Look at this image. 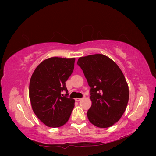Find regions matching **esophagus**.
Listing matches in <instances>:
<instances>
[{
  "label": "esophagus",
  "instance_id": "obj_1",
  "mask_svg": "<svg viewBox=\"0 0 156 156\" xmlns=\"http://www.w3.org/2000/svg\"><path fill=\"white\" fill-rule=\"evenodd\" d=\"M75 100H76V101H80L82 100V98H75Z\"/></svg>",
  "mask_w": 156,
  "mask_h": 156
}]
</instances>
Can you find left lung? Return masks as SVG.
<instances>
[{"mask_svg":"<svg viewBox=\"0 0 156 156\" xmlns=\"http://www.w3.org/2000/svg\"><path fill=\"white\" fill-rule=\"evenodd\" d=\"M80 66L90 88L92 105L87 117L100 128L111 127L121 119L129 101V87L121 69L103 54L78 58Z\"/></svg>","mask_w":156,"mask_h":156,"instance_id":"1","label":"left lung"}]
</instances>
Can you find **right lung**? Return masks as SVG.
<instances>
[{
	"label": "right lung",
	"mask_w": 156,
	"mask_h": 156,
	"mask_svg": "<svg viewBox=\"0 0 156 156\" xmlns=\"http://www.w3.org/2000/svg\"><path fill=\"white\" fill-rule=\"evenodd\" d=\"M75 58L52 57L39 64L29 82V94L34 113L49 127L66 124L74 107L75 101L67 98L66 82L74 68ZM66 91V97L61 92Z\"/></svg>",
	"instance_id": "obj_1"
}]
</instances>
